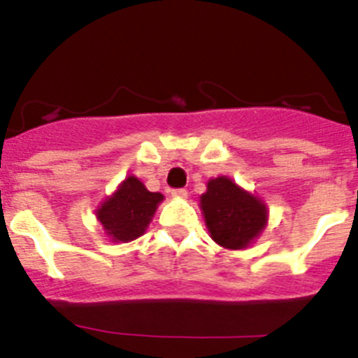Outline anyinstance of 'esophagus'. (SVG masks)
I'll return each mask as SVG.
<instances>
[{
  "label": "esophagus",
  "mask_w": 358,
  "mask_h": 358,
  "mask_svg": "<svg viewBox=\"0 0 358 358\" xmlns=\"http://www.w3.org/2000/svg\"><path fill=\"white\" fill-rule=\"evenodd\" d=\"M172 195H173V197H177V199H186V197H188V189H186V188H176V189H172Z\"/></svg>",
  "instance_id": "1"
}]
</instances>
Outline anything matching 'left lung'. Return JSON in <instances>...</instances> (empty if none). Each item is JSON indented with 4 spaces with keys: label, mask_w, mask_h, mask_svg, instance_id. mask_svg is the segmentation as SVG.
Here are the masks:
<instances>
[{
    "label": "left lung",
    "mask_w": 358,
    "mask_h": 358,
    "mask_svg": "<svg viewBox=\"0 0 358 358\" xmlns=\"http://www.w3.org/2000/svg\"><path fill=\"white\" fill-rule=\"evenodd\" d=\"M201 208L211 238L227 249L245 248L260 235L267 220L264 204L227 177H217L208 182V192L201 197Z\"/></svg>",
    "instance_id": "obj_1"
}]
</instances>
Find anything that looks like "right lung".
Instances as JSON below:
<instances>
[{
	"label": "right lung",
	"instance_id": "obj_1",
	"mask_svg": "<svg viewBox=\"0 0 358 358\" xmlns=\"http://www.w3.org/2000/svg\"><path fill=\"white\" fill-rule=\"evenodd\" d=\"M161 201L163 195L148 192L140 179L131 176L96 211L98 220L115 242H129L143 235Z\"/></svg>",
	"mask_w": 358,
	"mask_h": 358
}]
</instances>
